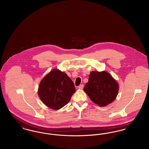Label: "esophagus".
Instances as JSON below:
<instances>
[{
    "label": "esophagus",
    "mask_w": 149,
    "mask_h": 149,
    "mask_svg": "<svg viewBox=\"0 0 149 149\" xmlns=\"http://www.w3.org/2000/svg\"><path fill=\"white\" fill-rule=\"evenodd\" d=\"M83 88H84V85L83 84H80V85L78 86V88L80 89H82Z\"/></svg>",
    "instance_id": "34e87169"
}]
</instances>
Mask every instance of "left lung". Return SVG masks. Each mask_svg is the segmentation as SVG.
Listing matches in <instances>:
<instances>
[{
	"mask_svg": "<svg viewBox=\"0 0 149 149\" xmlns=\"http://www.w3.org/2000/svg\"><path fill=\"white\" fill-rule=\"evenodd\" d=\"M118 84L106 71H92L84 91L93 102L100 107L107 106L116 99L118 92Z\"/></svg>",
	"mask_w": 149,
	"mask_h": 149,
	"instance_id": "8db88e82",
	"label": "left lung"
}]
</instances>
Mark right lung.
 Returning a JSON list of instances; mask_svg holds the SVG:
<instances>
[{
  "instance_id": "obj_1",
  "label": "right lung",
  "mask_w": 149,
  "mask_h": 149,
  "mask_svg": "<svg viewBox=\"0 0 149 149\" xmlns=\"http://www.w3.org/2000/svg\"><path fill=\"white\" fill-rule=\"evenodd\" d=\"M75 91L74 83L66 74L54 69L43 78L38 94L46 106L57 110L69 102Z\"/></svg>"
}]
</instances>
